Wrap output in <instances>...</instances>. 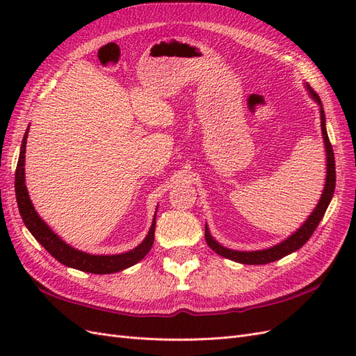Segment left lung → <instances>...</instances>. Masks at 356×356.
Returning <instances> with one entry per match:
<instances>
[{
  "label": "left lung",
  "instance_id": "obj_1",
  "mask_svg": "<svg viewBox=\"0 0 356 356\" xmlns=\"http://www.w3.org/2000/svg\"><path fill=\"white\" fill-rule=\"evenodd\" d=\"M306 89L310 95V98L319 105L321 131H322V138H324V147H325V156H327L325 186H324V191H322V195H321V199L316 204V208L312 211L307 220L300 225V229H297L293 234L288 236L285 241H282L281 243H276L270 248H266V250H260V251H236V250H230V248H225L212 238V234L208 229V224H204V239H207V243L209 245L211 250L217 252L218 255H221L224 258H229V260L236 261V263H242V264L273 263L276 260H281V258H284L285 255L293 254L297 250H300V248L310 239V236L314 234V232L318 227V224L321 222L322 217H324V213L332 199L334 188H336V161H334L332 147H331L330 138L327 134V127H325L324 106H322L321 98L316 95V92L312 89L307 83H306Z\"/></svg>",
  "mask_w": 356,
  "mask_h": 356
}]
</instances>
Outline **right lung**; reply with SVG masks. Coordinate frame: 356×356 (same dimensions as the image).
Listing matches in <instances>:
<instances>
[{
  "instance_id": "add662e5",
  "label": "right lung",
  "mask_w": 356,
  "mask_h": 356,
  "mask_svg": "<svg viewBox=\"0 0 356 356\" xmlns=\"http://www.w3.org/2000/svg\"><path fill=\"white\" fill-rule=\"evenodd\" d=\"M29 132V126L22 139V145H20V154L17 160L16 168V177H15V190H16V200L20 217H22L26 229L34 236L37 242L46 248V251L55 257L59 263L67 267L77 268L81 272H89L96 275H106V273H115L124 270V268L136 264L141 261L143 258L152 250L154 243V230H156V213L149 227L148 234L145 239L139 243L134 250L123 252V254H114V255H93L89 252H83L75 250L65 241H62L59 236L53 232L49 225L41 220L38 212L35 211L34 204L29 199V193L25 184V153H26V138Z\"/></svg>"
}]
</instances>
